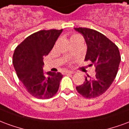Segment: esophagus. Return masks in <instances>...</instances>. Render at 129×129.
Here are the masks:
<instances>
[{
  "label": "esophagus",
  "instance_id": "1",
  "mask_svg": "<svg viewBox=\"0 0 129 129\" xmlns=\"http://www.w3.org/2000/svg\"><path fill=\"white\" fill-rule=\"evenodd\" d=\"M64 74H74V71H69V70H66V71H64Z\"/></svg>",
  "mask_w": 129,
  "mask_h": 129
}]
</instances>
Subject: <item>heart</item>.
I'll return each mask as SVG.
<instances>
[{"label": "heart", "instance_id": "heart-1", "mask_svg": "<svg viewBox=\"0 0 129 129\" xmlns=\"http://www.w3.org/2000/svg\"><path fill=\"white\" fill-rule=\"evenodd\" d=\"M78 36H78V35H74V36H71V38H74L78 37Z\"/></svg>", "mask_w": 129, "mask_h": 129}]
</instances>
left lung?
Returning a JSON list of instances; mask_svg holds the SVG:
<instances>
[{
	"instance_id": "1",
	"label": "left lung",
	"mask_w": 129,
	"mask_h": 129,
	"mask_svg": "<svg viewBox=\"0 0 129 129\" xmlns=\"http://www.w3.org/2000/svg\"><path fill=\"white\" fill-rule=\"evenodd\" d=\"M84 36L87 46L84 60L95 67V76L85 78L81 85L76 86L80 94L86 98H96L109 88L117 75L121 57L118 47L104 35L88 28H74Z\"/></svg>"
}]
</instances>
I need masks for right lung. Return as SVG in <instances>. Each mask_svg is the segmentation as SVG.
Masks as SVG:
<instances>
[{"label": "right lung", "mask_w": 129, "mask_h": 129, "mask_svg": "<svg viewBox=\"0 0 129 129\" xmlns=\"http://www.w3.org/2000/svg\"><path fill=\"white\" fill-rule=\"evenodd\" d=\"M62 29L41 30L26 38L17 46L13 64L18 78L30 94L39 99H49L57 93L62 75L43 71V57L53 49Z\"/></svg>", "instance_id": "right-lung-1"}]
</instances>
